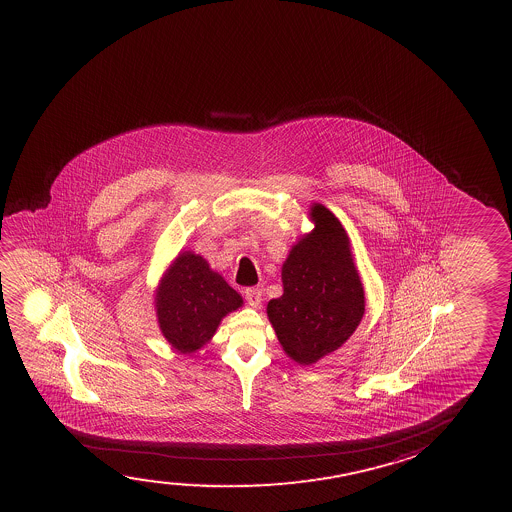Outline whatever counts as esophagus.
<instances>
[{"mask_svg":"<svg viewBox=\"0 0 512 512\" xmlns=\"http://www.w3.org/2000/svg\"><path fill=\"white\" fill-rule=\"evenodd\" d=\"M246 302L252 306V308H259L262 304V288H246L245 290Z\"/></svg>","mask_w":512,"mask_h":512,"instance_id":"obj_1","label":"esophagus"}]
</instances>
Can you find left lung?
<instances>
[{"label": "left lung", "instance_id": "1", "mask_svg": "<svg viewBox=\"0 0 512 512\" xmlns=\"http://www.w3.org/2000/svg\"><path fill=\"white\" fill-rule=\"evenodd\" d=\"M315 229L304 234L281 266L283 295L267 302V318L283 350L301 365L339 350L365 313L364 285L350 238L332 211L313 203Z\"/></svg>", "mask_w": 512, "mask_h": 512}]
</instances>
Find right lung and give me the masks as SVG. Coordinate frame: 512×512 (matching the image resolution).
<instances>
[{"label": "right lung", "instance_id": "obj_1", "mask_svg": "<svg viewBox=\"0 0 512 512\" xmlns=\"http://www.w3.org/2000/svg\"><path fill=\"white\" fill-rule=\"evenodd\" d=\"M243 306V297L201 255L180 252L155 290L162 336L183 355L196 353L215 336L222 318Z\"/></svg>", "mask_w": 512, "mask_h": 512}]
</instances>
